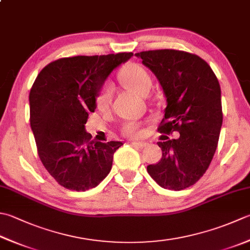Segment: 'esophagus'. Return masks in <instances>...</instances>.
Wrapping results in <instances>:
<instances>
[{"label":"esophagus","mask_w":250,"mask_h":250,"mask_svg":"<svg viewBox=\"0 0 250 250\" xmlns=\"http://www.w3.org/2000/svg\"><path fill=\"white\" fill-rule=\"evenodd\" d=\"M130 144H132L134 147H138V148H143L146 146V143H144V142H130Z\"/></svg>","instance_id":"obj_1"}]
</instances>
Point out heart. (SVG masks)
<instances>
[{
	"instance_id": "b5f03b06",
	"label": "heart",
	"mask_w": 250,
	"mask_h": 250,
	"mask_svg": "<svg viewBox=\"0 0 250 250\" xmlns=\"http://www.w3.org/2000/svg\"><path fill=\"white\" fill-rule=\"evenodd\" d=\"M118 78L125 89L140 95H146L151 87V78L147 70L136 63L122 68ZM96 106L100 109H106L111 102V89L105 84L96 95ZM122 133L131 139L139 138L143 133V125L140 122L129 121L122 126Z\"/></svg>"
}]
</instances>
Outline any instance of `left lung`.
I'll return each mask as SVG.
<instances>
[{
	"mask_svg": "<svg viewBox=\"0 0 250 250\" xmlns=\"http://www.w3.org/2000/svg\"><path fill=\"white\" fill-rule=\"evenodd\" d=\"M135 56L155 73L167 99L158 131L180 133L179 139L161 135L157 144L163 157L147 166V172L161 188H188L203 177L216 153L223 120L219 81L195 54L154 50Z\"/></svg>",
	"mask_w": 250,
	"mask_h": 250,
	"instance_id": "left-lung-1",
	"label": "left lung"
}]
</instances>
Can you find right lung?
I'll return each instance as SVG.
<instances>
[{
	"instance_id": "obj_1",
	"label": "right lung",
	"mask_w": 250,
	"mask_h": 250,
	"mask_svg": "<svg viewBox=\"0 0 250 250\" xmlns=\"http://www.w3.org/2000/svg\"><path fill=\"white\" fill-rule=\"evenodd\" d=\"M133 53L63 57L39 73L29 94L30 125L47 172L65 188L84 192L110 172L119 141L92 140L84 125L109 73Z\"/></svg>"
}]
</instances>
